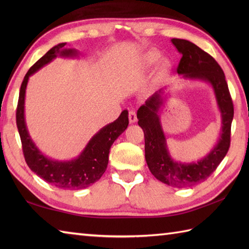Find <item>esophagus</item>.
<instances>
[{
    "instance_id": "obj_1",
    "label": "esophagus",
    "mask_w": 249,
    "mask_h": 249,
    "mask_svg": "<svg viewBox=\"0 0 249 249\" xmlns=\"http://www.w3.org/2000/svg\"><path fill=\"white\" fill-rule=\"evenodd\" d=\"M128 118H129L130 123H136V122H137V114H136V111L135 110H130L129 111Z\"/></svg>"
}]
</instances>
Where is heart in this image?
I'll use <instances>...</instances> for the list:
<instances>
[{
	"mask_svg": "<svg viewBox=\"0 0 249 249\" xmlns=\"http://www.w3.org/2000/svg\"><path fill=\"white\" fill-rule=\"evenodd\" d=\"M160 55L158 54L157 52L149 51L146 52L143 56V59H142V66H143V68H145V70H151V68L156 66L158 63H160ZM167 70H168V65L166 63H163V64L160 66L161 75L166 73Z\"/></svg>",
	"mask_w": 249,
	"mask_h": 249,
	"instance_id": "1",
	"label": "heart"
}]
</instances>
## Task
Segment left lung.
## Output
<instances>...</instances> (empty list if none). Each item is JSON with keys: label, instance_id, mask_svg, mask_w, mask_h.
Masks as SVG:
<instances>
[{"label": "left lung", "instance_id": "left-lung-1", "mask_svg": "<svg viewBox=\"0 0 249 249\" xmlns=\"http://www.w3.org/2000/svg\"><path fill=\"white\" fill-rule=\"evenodd\" d=\"M171 43L182 54L177 71L184 79L199 80L212 87L221 116V129L217 143L198 161L174 160L167 147V140L160 124V111L165 103V89L154 93L137 112L138 124L143 129L145 160L158 181L177 188L192 187L205 181L221 160L230 146L233 104L225 73L212 56L186 39L172 38Z\"/></svg>", "mask_w": 249, "mask_h": 249}]
</instances>
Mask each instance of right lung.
<instances>
[{
  "mask_svg": "<svg viewBox=\"0 0 249 249\" xmlns=\"http://www.w3.org/2000/svg\"><path fill=\"white\" fill-rule=\"evenodd\" d=\"M65 45L66 43H61L52 47L26 72L20 88L16 120H17V127L22 143L23 155L31 170L53 186L62 189L77 190L91 186L102 178L108 166L111 145L127 128L128 111H122L119 118L114 122L104 126L97 131L89 141L80 155L71 160L62 161L52 160L39 151L32 140L26 127L24 116L25 89L29 78L55 57H73L78 55L76 49H67Z\"/></svg>",
  "mask_w": 249,
  "mask_h": 249,
  "instance_id": "add662e5",
  "label": "right lung"
}]
</instances>
